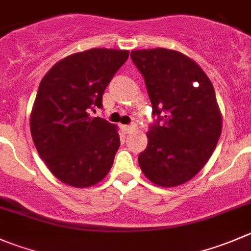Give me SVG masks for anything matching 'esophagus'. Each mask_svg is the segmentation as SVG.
I'll list each match as a JSON object with an SVG mask.
<instances>
[{
  "label": "esophagus",
  "mask_w": 251,
  "mask_h": 251,
  "mask_svg": "<svg viewBox=\"0 0 251 251\" xmlns=\"http://www.w3.org/2000/svg\"><path fill=\"white\" fill-rule=\"evenodd\" d=\"M121 128H123V131L125 133H130L131 131L135 128V126H133V125H123V126H121Z\"/></svg>",
  "instance_id": "34e87169"
}]
</instances>
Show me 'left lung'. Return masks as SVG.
I'll use <instances>...</instances> for the list:
<instances>
[{"mask_svg": "<svg viewBox=\"0 0 251 251\" xmlns=\"http://www.w3.org/2000/svg\"><path fill=\"white\" fill-rule=\"evenodd\" d=\"M158 120L147 132L138 164L148 180L173 187L193 179L212 155L222 114L215 88L195 61L169 49L131 51Z\"/></svg>", "mask_w": 251, "mask_h": 251, "instance_id": "obj_1", "label": "left lung"}]
</instances>
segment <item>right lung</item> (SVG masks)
Masks as SVG:
<instances>
[{
  "label": "right lung",
  "instance_id": "obj_1",
  "mask_svg": "<svg viewBox=\"0 0 251 251\" xmlns=\"http://www.w3.org/2000/svg\"><path fill=\"white\" fill-rule=\"evenodd\" d=\"M128 57L127 50L91 49L56 62L41 79L30 114L36 151L60 181L89 187L106 176L120 147L118 126L91 111Z\"/></svg>",
  "mask_w": 251,
  "mask_h": 251
}]
</instances>
